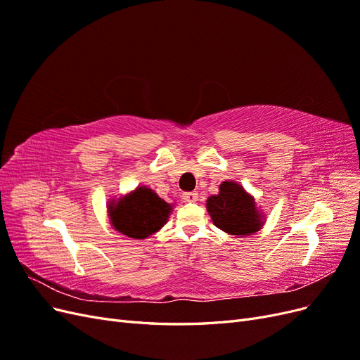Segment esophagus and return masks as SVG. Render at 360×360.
I'll return each mask as SVG.
<instances>
[{
    "mask_svg": "<svg viewBox=\"0 0 360 360\" xmlns=\"http://www.w3.org/2000/svg\"><path fill=\"white\" fill-rule=\"evenodd\" d=\"M183 200L186 202H195L198 200V193L197 192H184L183 193Z\"/></svg>",
    "mask_w": 360,
    "mask_h": 360,
    "instance_id": "obj_1",
    "label": "esophagus"
}]
</instances>
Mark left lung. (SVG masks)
Returning <instances> with one entry per match:
<instances>
[{"mask_svg":"<svg viewBox=\"0 0 360 360\" xmlns=\"http://www.w3.org/2000/svg\"><path fill=\"white\" fill-rule=\"evenodd\" d=\"M207 212L219 230L234 236L252 234L263 224L254 198L234 181H224L219 193L207 200Z\"/></svg>","mask_w":360,"mask_h":360,"instance_id":"obj_1","label":"left lung"}]
</instances>
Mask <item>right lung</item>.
I'll use <instances>...</instances> for the list:
<instances>
[{
    "instance_id": "add662e5",
    "label": "right lung",
    "mask_w": 360,
    "mask_h": 360,
    "mask_svg": "<svg viewBox=\"0 0 360 360\" xmlns=\"http://www.w3.org/2000/svg\"><path fill=\"white\" fill-rule=\"evenodd\" d=\"M169 213L171 205L146 186L110 205L112 226L132 238H146L160 230Z\"/></svg>"
}]
</instances>
